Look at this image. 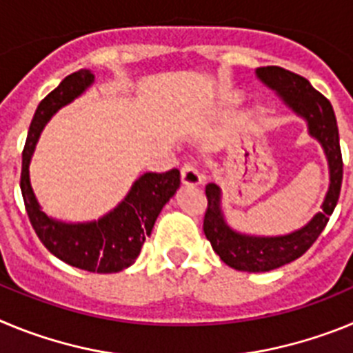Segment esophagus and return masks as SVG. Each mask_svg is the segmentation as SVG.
Returning a JSON list of instances; mask_svg holds the SVG:
<instances>
[{
    "label": "esophagus",
    "instance_id": "esophagus-1",
    "mask_svg": "<svg viewBox=\"0 0 353 353\" xmlns=\"http://www.w3.org/2000/svg\"><path fill=\"white\" fill-rule=\"evenodd\" d=\"M203 182V176L199 174L194 164H183L182 168V183L185 187H198Z\"/></svg>",
    "mask_w": 353,
    "mask_h": 353
}]
</instances>
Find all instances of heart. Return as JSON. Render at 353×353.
<instances>
[{"instance_id":"heart-1","label":"heart","mask_w":353,"mask_h":353,"mask_svg":"<svg viewBox=\"0 0 353 353\" xmlns=\"http://www.w3.org/2000/svg\"><path fill=\"white\" fill-rule=\"evenodd\" d=\"M236 97H239V95H236L235 92H228V93H226V99H228V101H235Z\"/></svg>"}]
</instances>
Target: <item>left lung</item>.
Returning a JSON list of instances; mask_svg holds the SVG:
<instances>
[{"instance_id":"obj_1","label":"left lung","mask_w":353,"mask_h":353,"mask_svg":"<svg viewBox=\"0 0 353 353\" xmlns=\"http://www.w3.org/2000/svg\"><path fill=\"white\" fill-rule=\"evenodd\" d=\"M256 77L307 123V134L316 139L325 154L329 189L320 207L322 210L316 212L310 223L286 235L265 236L236 232L230 226L223 210V191L217 183H208L205 187L208 201L203 221L205 236L228 267L244 272H269L301 258L329 223L343 182L338 123L330 102L311 86L310 81L281 67L256 68Z\"/></svg>"}]
</instances>
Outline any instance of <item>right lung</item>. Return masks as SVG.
Listing matches in <instances>:
<instances>
[{"label": "right lung", "instance_id": "1", "mask_svg": "<svg viewBox=\"0 0 353 353\" xmlns=\"http://www.w3.org/2000/svg\"><path fill=\"white\" fill-rule=\"evenodd\" d=\"M93 83L92 70L81 68L65 77L39 104L23 150L21 192L31 226L49 252L77 269L113 274L130 267L139 256L162 207L179 191L180 171L141 174L134 180L125 198L95 221L67 223L42 210L30 180L31 157L40 134L61 108L76 101Z\"/></svg>", "mask_w": 353, "mask_h": 353}]
</instances>
